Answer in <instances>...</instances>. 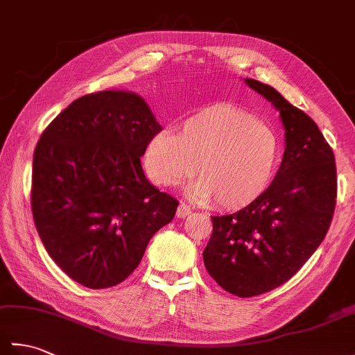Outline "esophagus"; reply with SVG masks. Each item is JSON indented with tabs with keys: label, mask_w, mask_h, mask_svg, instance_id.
I'll return each instance as SVG.
<instances>
[{
	"label": "esophagus",
	"mask_w": 355,
	"mask_h": 355,
	"mask_svg": "<svg viewBox=\"0 0 355 355\" xmlns=\"http://www.w3.org/2000/svg\"><path fill=\"white\" fill-rule=\"evenodd\" d=\"M191 214H192V210L187 205H180L177 207V218H186V216H189Z\"/></svg>",
	"instance_id": "34e87169"
}]
</instances>
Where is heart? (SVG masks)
Masks as SVG:
<instances>
[{
  "mask_svg": "<svg viewBox=\"0 0 355 355\" xmlns=\"http://www.w3.org/2000/svg\"><path fill=\"white\" fill-rule=\"evenodd\" d=\"M282 143L267 122L235 105L218 103L187 117L180 132L162 130L149 139L143 168L150 182L175 187L200 175L186 193L198 202L241 209L258 200L277 173Z\"/></svg>",
  "mask_w": 355,
  "mask_h": 355,
  "instance_id": "b5f03b06",
  "label": "heart"
}]
</instances>
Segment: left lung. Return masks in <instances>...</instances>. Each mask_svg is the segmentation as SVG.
<instances>
[{
	"instance_id": "8db88e82",
	"label": "left lung",
	"mask_w": 355,
	"mask_h": 355,
	"mask_svg": "<svg viewBox=\"0 0 355 355\" xmlns=\"http://www.w3.org/2000/svg\"><path fill=\"white\" fill-rule=\"evenodd\" d=\"M244 82L279 111L285 130L282 163L252 205L212 216L202 259L225 291L252 297L285 284L318 250L333 220L337 180L333 149L314 120L273 87Z\"/></svg>"
}]
</instances>
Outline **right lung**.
Listing matches in <instances>:
<instances>
[{"instance_id":"right-lung-1","label":"right lung","mask_w":355,"mask_h":355,"mask_svg":"<svg viewBox=\"0 0 355 355\" xmlns=\"http://www.w3.org/2000/svg\"><path fill=\"white\" fill-rule=\"evenodd\" d=\"M162 131L143 97H79L45 128L33 154L32 212L59 267L88 288L114 286L172 221L178 201L148 182L140 157Z\"/></svg>"}]
</instances>
